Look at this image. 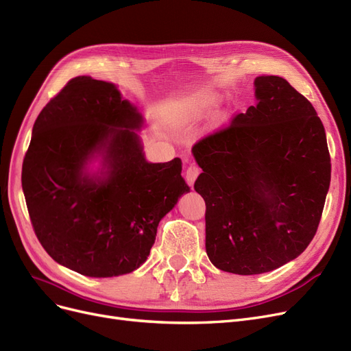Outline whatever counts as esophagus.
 I'll use <instances>...</instances> for the list:
<instances>
[{
	"mask_svg": "<svg viewBox=\"0 0 351 351\" xmlns=\"http://www.w3.org/2000/svg\"><path fill=\"white\" fill-rule=\"evenodd\" d=\"M199 172H201V171H199V167H198L197 165L189 163V166L186 167V172H185V179H186V182H188L191 186H192L193 182H195V180H197Z\"/></svg>",
	"mask_w": 351,
	"mask_h": 351,
	"instance_id": "esophagus-1",
	"label": "esophagus"
}]
</instances>
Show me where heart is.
Here are the masks:
<instances>
[{
	"instance_id": "obj_1",
	"label": "heart",
	"mask_w": 351,
	"mask_h": 351,
	"mask_svg": "<svg viewBox=\"0 0 351 351\" xmlns=\"http://www.w3.org/2000/svg\"><path fill=\"white\" fill-rule=\"evenodd\" d=\"M210 101L213 102L214 99H210ZM184 107H185V104H184V102H182V104H179V106H178V104H176V106L171 107V112H172V114H175V115L182 114V112H184Z\"/></svg>"
}]
</instances>
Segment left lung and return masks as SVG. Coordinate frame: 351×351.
<instances>
[{"instance_id": "8db88e82", "label": "left lung", "mask_w": 351, "mask_h": 351, "mask_svg": "<svg viewBox=\"0 0 351 351\" xmlns=\"http://www.w3.org/2000/svg\"><path fill=\"white\" fill-rule=\"evenodd\" d=\"M257 104L199 140L205 249L211 263L258 275L300 256L314 239L331 179L326 130L315 108L280 76H257Z\"/></svg>"}]
</instances>
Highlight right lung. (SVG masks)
Returning <instances> with one entry per match:
<instances>
[{"mask_svg": "<svg viewBox=\"0 0 351 351\" xmlns=\"http://www.w3.org/2000/svg\"><path fill=\"white\" fill-rule=\"evenodd\" d=\"M143 127L117 85L85 75L38 114L21 184L36 236L59 265L89 278L132 274L189 192L179 158L146 159Z\"/></svg>", "mask_w": 351, "mask_h": 351, "instance_id": "obj_1", "label": "right lung"}]
</instances>
